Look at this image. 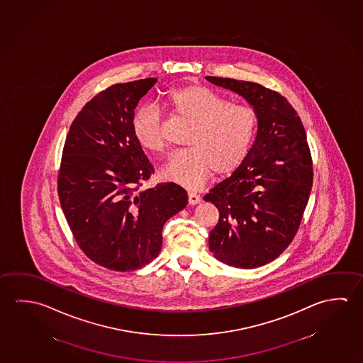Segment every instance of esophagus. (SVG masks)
<instances>
[{
  "label": "esophagus",
  "instance_id": "1",
  "mask_svg": "<svg viewBox=\"0 0 363 363\" xmlns=\"http://www.w3.org/2000/svg\"><path fill=\"white\" fill-rule=\"evenodd\" d=\"M200 201H201V199L199 195L194 194V192H189V203L190 205H197Z\"/></svg>",
  "mask_w": 363,
  "mask_h": 363
}]
</instances>
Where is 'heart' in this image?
<instances>
[{
  "label": "heart",
  "mask_w": 363,
  "mask_h": 363,
  "mask_svg": "<svg viewBox=\"0 0 363 363\" xmlns=\"http://www.w3.org/2000/svg\"><path fill=\"white\" fill-rule=\"evenodd\" d=\"M166 105L173 118L191 124L186 138L189 148L174 153L162 171L167 181L197 190L211 173L226 176L243 164L258 129V115L253 107L230 104L199 84L169 89ZM131 130L142 148L164 153L166 137L158 110L139 108Z\"/></svg>",
  "instance_id": "b5f03b06"
}]
</instances>
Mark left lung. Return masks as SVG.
<instances>
[{
  "label": "left lung",
  "mask_w": 363,
  "mask_h": 363,
  "mask_svg": "<svg viewBox=\"0 0 363 363\" xmlns=\"http://www.w3.org/2000/svg\"><path fill=\"white\" fill-rule=\"evenodd\" d=\"M208 82L243 96L258 115L256 140L243 164L205 195L219 210L208 247L216 259L256 268L295 238L313 187V161L300 116L274 89L233 78Z\"/></svg>",
  "instance_id": "left-lung-1"
}]
</instances>
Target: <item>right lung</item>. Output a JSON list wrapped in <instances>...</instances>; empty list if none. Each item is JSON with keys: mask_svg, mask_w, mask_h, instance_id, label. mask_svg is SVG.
<instances>
[{"mask_svg": "<svg viewBox=\"0 0 363 363\" xmlns=\"http://www.w3.org/2000/svg\"><path fill=\"white\" fill-rule=\"evenodd\" d=\"M155 82L144 78L97 94L73 120L60 160L58 196L78 247L91 261L119 272L160 255L164 223L189 202L172 182L142 189L155 168L131 121Z\"/></svg>", "mask_w": 363, "mask_h": 363, "instance_id": "right-lung-1", "label": "right lung"}]
</instances>
